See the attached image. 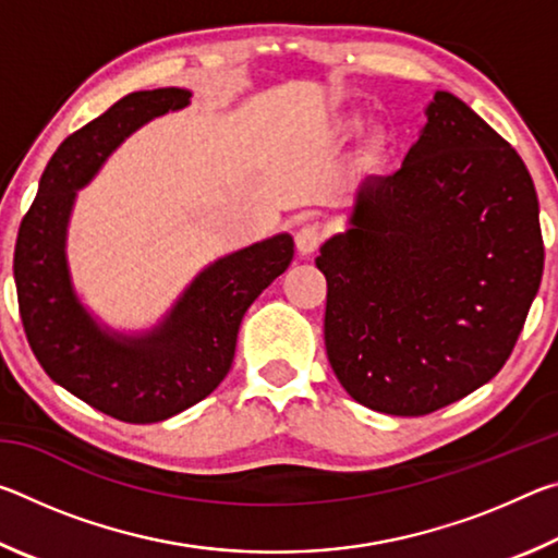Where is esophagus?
<instances>
[{"label":"esophagus","mask_w":558,"mask_h":558,"mask_svg":"<svg viewBox=\"0 0 558 558\" xmlns=\"http://www.w3.org/2000/svg\"><path fill=\"white\" fill-rule=\"evenodd\" d=\"M319 243H323V231L313 223L302 226V229L295 233V245L300 256H313V253L319 248Z\"/></svg>","instance_id":"1"}]
</instances>
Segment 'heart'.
<instances>
[{
    "mask_svg": "<svg viewBox=\"0 0 558 558\" xmlns=\"http://www.w3.org/2000/svg\"><path fill=\"white\" fill-rule=\"evenodd\" d=\"M339 128L352 130V128H356V120H342V125ZM386 153H389V140H386V135H381V132H374V135L366 137V143H364L366 162H372V165L381 162Z\"/></svg>",
    "mask_w": 558,
    "mask_h": 558,
    "instance_id": "b5f03b06",
    "label": "heart"
}]
</instances>
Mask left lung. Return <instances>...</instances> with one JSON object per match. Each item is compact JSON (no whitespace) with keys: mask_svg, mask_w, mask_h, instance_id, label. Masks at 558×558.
Masks as SVG:
<instances>
[{"mask_svg":"<svg viewBox=\"0 0 558 558\" xmlns=\"http://www.w3.org/2000/svg\"><path fill=\"white\" fill-rule=\"evenodd\" d=\"M399 172L364 179L325 241V347L366 409L426 415L487 384L544 270L539 199L517 149L438 90Z\"/></svg>","mask_w":558,"mask_h":558,"instance_id":"8db88e82","label":"left lung"}]
</instances>
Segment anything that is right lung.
I'll list each match as a JSON object with an SVG mask.
<instances>
[{
  "label": "right lung",
  "mask_w": 558,
  "mask_h": 558,
  "mask_svg": "<svg viewBox=\"0 0 558 558\" xmlns=\"http://www.w3.org/2000/svg\"><path fill=\"white\" fill-rule=\"evenodd\" d=\"M184 88L137 90L73 132L46 165L19 226L14 282L24 332L44 372L93 409L125 423H157L206 399L229 374L245 310L292 260L290 233L214 260L167 317L143 335L100 327L71 282L65 233L75 194L122 140L189 106Z\"/></svg>",
  "instance_id": "obj_1"
}]
</instances>
